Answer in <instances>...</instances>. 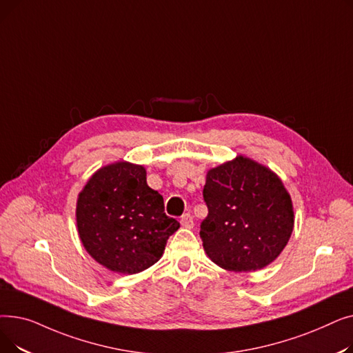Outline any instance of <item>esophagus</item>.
Listing matches in <instances>:
<instances>
[{"label": "esophagus", "instance_id": "esophagus-1", "mask_svg": "<svg viewBox=\"0 0 353 353\" xmlns=\"http://www.w3.org/2000/svg\"><path fill=\"white\" fill-rule=\"evenodd\" d=\"M180 223L183 228H188V229H192L194 226V220H193V216L190 213H186L183 214L180 217Z\"/></svg>", "mask_w": 353, "mask_h": 353}]
</instances>
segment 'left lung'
Segmentation results:
<instances>
[{
	"label": "left lung",
	"instance_id": "8db88e82",
	"mask_svg": "<svg viewBox=\"0 0 353 353\" xmlns=\"http://www.w3.org/2000/svg\"><path fill=\"white\" fill-rule=\"evenodd\" d=\"M203 199L209 214L200 237L212 261L232 272L263 269L281 254L293 230V208L282 180L239 156L209 170Z\"/></svg>",
	"mask_w": 353,
	"mask_h": 353
}]
</instances>
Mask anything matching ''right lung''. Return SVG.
Listing matches in <instances>:
<instances>
[{
	"label": "right lung",
	"instance_id": "add662e5",
	"mask_svg": "<svg viewBox=\"0 0 353 353\" xmlns=\"http://www.w3.org/2000/svg\"><path fill=\"white\" fill-rule=\"evenodd\" d=\"M76 216L91 257L124 274L153 266L180 228L164 213L163 196L147 186L144 167L125 161L92 174L79 194Z\"/></svg>",
	"mask_w": 353,
	"mask_h": 353
}]
</instances>
